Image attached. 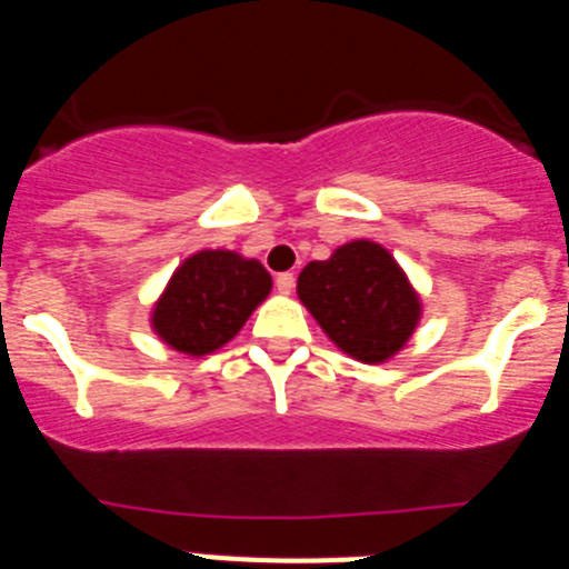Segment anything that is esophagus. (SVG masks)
<instances>
[{
	"instance_id": "obj_1",
	"label": "esophagus",
	"mask_w": 569,
	"mask_h": 569,
	"mask_svg": "<svg viewBox=\"0 0 569 569\" xmlns=\"http://www.w3.org/2000/svg\"><path fill=\"white\" fill-rule=\"evenodd\" d=\"M293 288H296V276L293 273H279L276 276V290H279V293H293Z\"/></svg>"
}]
</instances>
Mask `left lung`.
I'll list each match as a JSON object with an SVG mask.
<instances>
[{
	"label": "left lung",
	"instance_id": "8db88e82",
	"mask_svg": "<svg viewBox=\"0 0 569 569\" xmlns=\"http://www.w3.org/2000/svg\"><path fill=\"white\" fill-rule=\"evenodd\" d=\"M299 299L347 356L376 365L413 336L421 301L405 270L376 241L341 244L299 273Z\"/></svg>",
	"mask_w": 569,
	"mask_h": 569
}]
</instances>
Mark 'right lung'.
Masks as SVG:
<instances>
[{"label": "right lung", "mask_w": 569, "mask_h": 569, "mask_svg": "<svg viewBox=\"0 0 569 569\" xmlns=\"http://www.w3.org/2000/svg\"><path fill=\"white\" fill-rule=\"evenodd\" d=\"M273 279L233 250H199L184 259L153 308V330L173 350L208 356L228 345L268 299Z\"/></svg>", "instance_id": "obj_1"}]
</instances>
